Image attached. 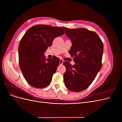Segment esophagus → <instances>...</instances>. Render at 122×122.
<instances>
[{"instance_id": "esophagus-1", "label": "esophagus", "mask_w": 122, "mask_h": 122, "mask_svg": "<svg viewBox=\"0 0 122 122\" xmlns=\"http://www.w3.org/2000/svg\"><path fill=\"white\" fill-rule=\"evenodd\" d=\"M63 62H64V61L61 60V59L60 61V65H62V64H63Z\"/></svg>"}]
</instances>
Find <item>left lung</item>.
I'll return each mask as SVG.
<instances>
[{
	"mask_svg": "<svg viewBox=\"0 0 122 122\" xmlns=\"http://www.w3.org/2000/svg\"><path fill=\"white\" fill-rule=\"evenodd\" d=\"M62 28L72 43L69 52L75 63L72 66L69 62H64L66 68L64 75L65 86L73 92L82 91L93 82L102 68L103 44L94 31L83 28Z\"/></svg>",
	"mask_w": 122,
	"mask_h": 122,
	"instance_id": "8db88e82",
	"label": "left lung"
}]
</instances>
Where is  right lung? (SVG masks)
<instances>
[{
    "label": "right lung",
    "mask_w": 122,
    "mask_h": 122,
    "mask_svg": "<svg viewBox=\"0 0 122 122\" xmlns=\"http://www.w3.org/2000/svg\"><path fill=\"white\" fill-rule=\"evenodd\" d=\"M64 34L61 27L36 25L29 28L22 38L18 48L19 66L31 86L41 88L50 83L60 59L55 56L46 60L44 52L55 38Z\"/></svg>",
    "instance_id": "1"
}]
</instances>
